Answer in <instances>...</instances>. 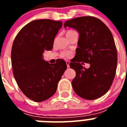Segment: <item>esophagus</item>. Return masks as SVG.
Instances as JSON below:
<instances>
[{
  "label": "esophagus",
  "mask_w": 127,
  "mask_h": 127,
  "mask_svg": "<svg viewBox=\"0 0 127 127\" xmlns=\"http://www.w3.org/2000/svg\"><path fill=\"white\" fill-rule=\"evenodd\" d=\"M66 64H67V68H69V64H70V62L68 61V60H67V61H66Z\"/></svg>",
  "instance_id": "esophagus-1"
}]
</instances>
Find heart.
<instances>
[{"instance_id":"b5f03b06","label":"heart","mask_w":127,"mask_h":127,"mask_svg":"<svg viewBox=\"0 0 127 127\" xmlns=\"http://www.w3.org/2000/svg\"><path fill=\"white\" fill-rule=\"evenodd\" d=\"M74 31L73 30H68L66 32V37H68L69 35L71 34L72 33H73ZM71 56V52L69 51H62V52L60 53V57H61L62 58H64V59H66V58H68Z\"/></svg>"}]
</instances>
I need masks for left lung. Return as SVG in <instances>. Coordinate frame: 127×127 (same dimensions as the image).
<instances>
[{"mask_svg":"<svg viewBox=\"0 0 127 127\" xmlns=\"http://www.w3.org/2000/svg\"><path fill=\"white\" fill-rule=\"evenodd\" d=\"M64 26L79 32L76 59L70 63L76 73L72 81L74 91L85 99H97L107 92L116 74L117 51L112 33L101 20L92 16L72 19ZM80 61L89 63V68Z\"/></svg>","mask_w":127,"mask_h":127,"instance_id":"1","label":"left lung"}]
</instances>
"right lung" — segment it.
I'll list each match as a JSON object with an SVG mask.
<instances>
[{
    "label": "right lung",
    "instance_id": "add662e5",
    "mask_svg": "<svg viewBox=\"0 0 127 127\" xmlns=\"http://www.w3.org/2000/svg\"><path fill=\"white\" fill-rule=\"evenodd\" d=\"M62 22L49 19L34 20L23 27L14 40L11 64L14 77L26 97L34 102L46 100L55 94L67 69L66 62L51 64L42 53L50 51Z\"/></svg>",
    "mask_w": 127,
    "mask_h": 127
}]
</instances>
